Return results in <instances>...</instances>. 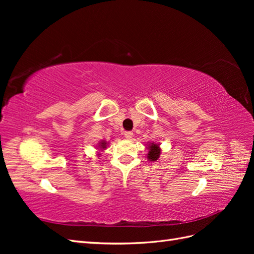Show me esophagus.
Returning a JSON list of instances; mask_svg holds the SVG:
<instances>
[{
    "mask_svg": "<svg viewBox=\"0 0 254 254\" xmlns=\"http://www.w3.org/2000/svg\"><path fill=\"white\" fill-rule=\"evenodd\" d=\"M124 135H125V137H126V139L130 140V139H131V137H132L133 133H132L131 131H125V132H124Z\"/></svg>",
    "mask_w": 254,
    "mask_h": 254,
    "instance_id": "1",
    "label": "esophagus"
}]
</instances>
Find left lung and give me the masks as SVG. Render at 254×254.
I'll use <instances>...</instances> for the list:
<instances>
[{"mask_svg": "<svg viewBox=\"0 0 254 254\" xmlns=\"http://www.w3.org/2000/svg\"><path fill=\"white\" fill-rule=\"evenodd\" d=\"M161 153V149L159 147V144L151 143L148 146V153H147V158L150 161H156L159 159Z\"/></svg>", "mask_w": 254, "mask_h": 254, "instance_id": "left-lung-1", "label": "left lung"}]
</instances>
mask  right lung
<instances>
[{"instance_id":"obj_1","label":"right lung","mask_w":254,"mask_h":254,"mask_svg":"<svg viewBox=\"0 0 254 254\" xmlns=\"http://www.w3.org/2000/svg\"><path fill=\"white\" fill-rule=\"evenodd\" d=\"M106 146H107V142H105V141H102L101 143H99L98 147H101L102 149H105V148H106Z\"/></svg>"}]
</instances>
